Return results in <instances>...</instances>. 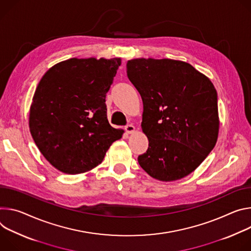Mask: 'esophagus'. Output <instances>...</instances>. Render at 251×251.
Segmentation results:
<instances>
[{"mask_svg":"<svg viewBox=\"0 0 251 251\" xmlns=\"http://www.w3.org/2000/svg\"><path fill=\"white\" fill-rule=\"evenodd\" d=\"M125 129H126V131L127 132V133H133V131H134V126H132V125H127L126 127H125Z\"/></svg>","mask_w":251,"mask_h":251,"instance_id":"34e87169","label":"esophagus"}]
</instances>
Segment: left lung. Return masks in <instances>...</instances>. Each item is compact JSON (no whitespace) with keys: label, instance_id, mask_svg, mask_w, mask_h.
<instances>
[{"label":"left lung","instance_id":"1","mask_svg":"<svg viewBox=\"0 0 251 251\" xmlns=\"http://www.w3.org/2000/svg\"><path fill=\"white\" fill-rule=\"evenodd\" d=\"M126 74L142 97V128L149 138L138 163L161 181L188 176L217 141V93L212 82L191 65L170 59L130 60Z\"/></svg>","mask_w":251,"mask_h":251}]
</instances>
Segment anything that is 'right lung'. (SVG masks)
<instances>
[{
	"mask_svg": "<svg viewBox=\"0 0 251 251\" xmlns=\"http://www.w3.org/2000/svg\"><path fill=\"white\" fill-rule=\"evenodd\" d=\"M120 58L70 59L51 67L36 89L29 126L45 158L69 175L89 172L124 130L107 121L105 96Z\"/></svg>",
	"mask_w": 251,
	"mask_h": 251,
	"instance_id": "obj_1",
	"label": "right lung"
}]
</instances>
